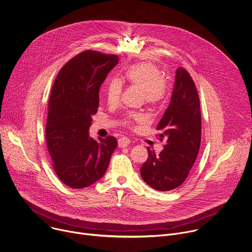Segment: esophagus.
Returning a JSON list of instances; mask_svg holds the SVG:
<instances>
[{"label": "esophagus", "instance_id": "esophagus-1", "mask_svg": "<svg viewBox=\"0 0 252 252\" xmlns=\"http://www.w3.org/2000/svg\"><path fill=\"white\" fill-rule=\"evenodd\" d=\"M130 143V140L127 137H122L118 140V144L120 148H125L126 146H128Z\"/></svg>", "mask_w": 252, "mask_h": 252}]
</instances>
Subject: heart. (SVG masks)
<instances>
[{"label": "heart", "instance_id": "heart-1", "mask_svg": "<svg viewBox=\"0 0 252 252\" xmlns=\"http://www.w3.org/2000/svg\"><path fill=\"white\" fill-rule=\"evenodd\" d=\"M126 81L140 91L146 106L155 108L165 99L167 83L162 77L160 69L150 63H141L131 65L125 74ZM122 93V83L118 79H112L107 86V100L110 104H117ZM143 123V117L139 114H128L125 118V124L133 127L135 124Z\"/></svg>", "mask_w": 252, "mask_h": 252}]
</instances>
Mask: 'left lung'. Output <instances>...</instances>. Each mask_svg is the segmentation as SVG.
<instances>
[{
	"mask_svg": "<svg viewBox=\"0 0 252 252\" xmlns=\"http://www.w3.org/2000/svg\"><path fill=\"white\" fill-rule=\"evenodd\" d=\"M157 129L166 139L159 155L148 147V159L140 168L142 180L152 189L169 191L179 188L192 168L201 142V112L196 86L183 67L176 70L171 102Z\"/></svg>",
	"mask_w": 252,
	"mask_h": 252,
	"instance_id": "8db88e82",
	"label": "left lung"
}]
</instances>
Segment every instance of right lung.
<instances>
[{"instance_id": "right-lung-1", "label": "right lung", "mask_w": 252, "mask_h": 252, "mask_svg": "<svg viewBox=\"0 0 252 252\" xmlns=\"http://www.w3.org/2000/svg\"><path fill=\"white\" fill-rule=\"evenodd\" d=\"M119 63L116 55L85 51L60 70L49 100L46 142L59 179L71 189H83L106 173L118 141L114 136H89L99 90Z\"/></svg>"}]
</instances>
